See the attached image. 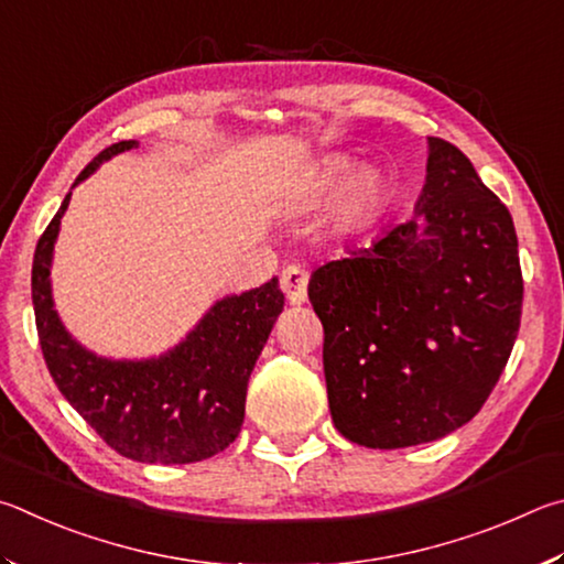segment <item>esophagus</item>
<instances>
[{"instance_id": "34e87169", "label": "esophagus", "mask_w": 564, "mask_h": 564, "mask_svg": "<svg viewBox=\"0 0 564 564\" xmlns=\"http://www.w3.org/2000/svg\"><path fill=\"white\" fill-rule=\"evenodd\" d=\"M307 282L310 274L300 264H290L282 270V292L288 294L290 304H304L307 302Z\"/></svg>"}]
</instances>
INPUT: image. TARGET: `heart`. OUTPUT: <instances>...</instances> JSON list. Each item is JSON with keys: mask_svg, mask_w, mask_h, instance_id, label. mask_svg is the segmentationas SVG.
I'll return each instance as SVG.
<instances>
[{"mask_svg": "<svg viewBox=\"0 0 564 564\" xmlns=\"http://www.w3.org/2000/svg\"><path fill=\"white\" fill-rule=\"evenodd\" d=\"M354 171H357V163L349 161V158H334V161L324 163L307 185V203H322L324 197L337 193ZM381 197H383L381 175L373 171L357 173L341 193V200L337 207L339 223L341 225L361 223L364 217H369L373 210H377Z\"/></svg>", "mask_w": 564, "mask_h": 564, "instance_id": "b5f03b06", "label": "heart"}]
</instances>
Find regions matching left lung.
Returning <instances> with one entry per match:
<instances>
[{
    "label": "left lung",
    "mask_w": 564,
    "mask_h": 564,
    "mask_svg": "<svg viewBox=\"0 0 564 564\" xmlns=\"http://www.w3.org/2000/svg\"><path fill=\"white\" fill-rule=\"evenodd\" d=\"M310 302L341 436L387 451L443 438L480 411L518 339L516 225L468 158L429 138L411 220L317 267Z\"/></svg>",
    "instance_id": "1"
}]
</instances>
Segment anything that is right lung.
<instances>
[{
  "mask_svg": "<svg viewBox=\"0 0 564 564\" xmlns=\"http://www.w3.org/2000/svg\"><path fill=\"white\" fill-rule=\"evenodd\" d=\"M138 148L108 145L74 187L104 161ZM62 207L39 237L32 264V302L39 344L58 391L88 426L121 456L155 466L213 458L237 438L245 421L247 381L284 307L280 282L217 300L185 339L151 359H108L78 344L54 310L52 260Z\"/></svg>",
  "mask_w": 564,
  "mask_h": 564,
  "instance_id": "obj_1",
  "label": "right lung"
}]
</instances>
